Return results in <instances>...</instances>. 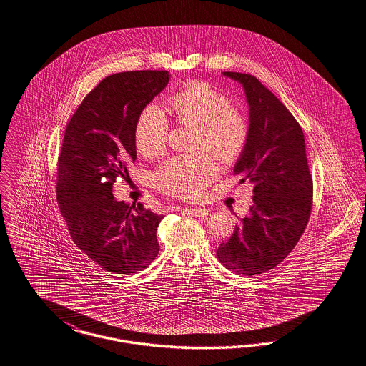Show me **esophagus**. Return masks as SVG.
<instances>
[{"label": "esophagus", "mask_w": 366, "mask_h": 366, "mask_svg": "<svg viewBox=\"0 0 366 366\" xmlns=\"http://www.w3.org/2000/svg\"><path fill=\"white\" fill-rule=\"evenodd\" d=\"M183 210H186V212H189L191 214H194L195 217H207V214H209V209L207 207H199V209H191V207H187V209H183Z\"/></svg>", "instance_id": "obj_1"}]
</instances>
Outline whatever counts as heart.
Wrapping results in <instances>:
<instances>
[{
	"mask_svg": "<svg viewBox=\"0 0 366 366\" xmlns=\"http://www.w3.org/2000/svg\"><path fill=\"white\" fill-rule=\"evenodd\" d=\"M168 109L182 126H194V147L207 149L223 162H234L250 139V123L229 98L202 80H191L168 99ZM169 120L165 113L147 107L135 126V144L143 157H159L165 147ZM219 176V167L207 152L182 154L165 161L153 175L157 190L176 197L194 198L207 190Z\"/></svg>",
	"mask_w": 366,
	"mask_h": 366,
	"instance_id": "obj_1",
	"label": "heart"
}]
</instances>
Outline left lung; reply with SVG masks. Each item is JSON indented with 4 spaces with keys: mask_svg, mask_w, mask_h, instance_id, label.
Here are the masks:
<instances>
[{
    "mask_svg": "<svg viewBox=\"0 0 366 366\" xmlns=\"http://www.w3.org/2000/svg\"><path fill=\"white\" fill-rule=\"evenodd\" d=\"M224 75L242 83L250 107V139L234 175L254 184V204L216 253L228 269L254 276L283 262L302 237L313 207V179L302 128L283 102L255 76Z\"/></svg>",
    "mask_w": 366,
    "mask_h": 366,
    "instance_id": "8db88e82",
    "label": "left lung"
}]
</instances>
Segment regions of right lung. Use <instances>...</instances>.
<instances>
[{"mask_svg":"<svg viewBox=\"0 0 366 366\" xmlns=\"http://www.w3.org/2000/svg\"><path fill=\"white\" fill-rule=\"evenodd\" d=\"M168 71H128L101 80L65 128L56 195L69 234L97 265L117 274L147 268L159 252L164 216L116 201L112 189L137 159L135 126L164 90Z\"/></svg>","mask_w":366,"mask_h":366,"instance_id":"obj_1","label":"right lung"}]
</instances>
